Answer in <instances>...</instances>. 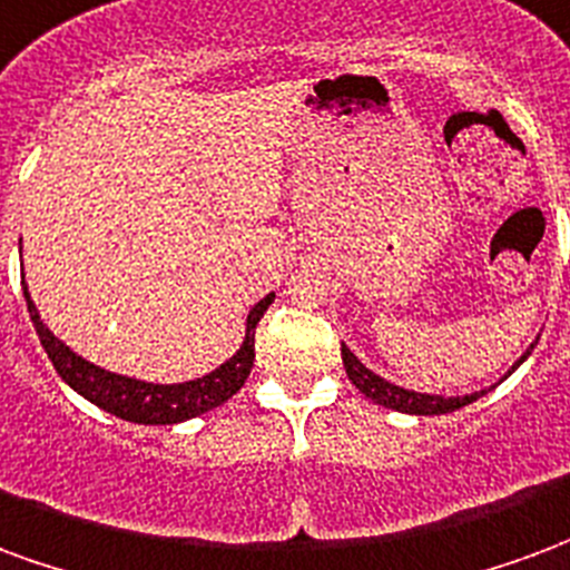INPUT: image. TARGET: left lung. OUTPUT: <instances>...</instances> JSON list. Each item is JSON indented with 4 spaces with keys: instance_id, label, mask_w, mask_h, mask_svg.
Listing matches in <instances>:
<instances>
[{
    "instance_id": "obj_1",
    "label": "left lung",
    "mask_w": 570,
    "mask_h": 570,
    "mask_svg": "<svg viewBox=\"0 0 570 570\" xmlns=\"http://www.w3.org/2000/svg\"><path fill=\"white\" fill-rule=\"evenodd\" d=\"M531 348H534V343H531ZM531 348H525V355L513 364V371H517L522 361L529 358ZM343 367H346V376L352 380V385H355L364 397H371L373 404L389 406V410H397V413H410V416H440V413H452V410H461V406L473 404L476 397H483L485 394L473 392L464 394V397H443V394L410 392V389H401V385H394V382L382 380V376H376L373 371H367V367L355 358V352H348L346 346H343Z\"/></svg>"
}]
</instances>
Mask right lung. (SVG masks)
<instances>
[{
	"label": "right lung",
	"mask_w": 570,
	"mask_h": 570,
	"mask_svg": "<svg viewBox=\"0 0 570 570\" xmlns=\"http://www.w3.org/2000/svg\"><path fill=\"white\" fill-rule=\"evenodd\" d=\"M23 297H27L29 318H32V327L39 334L41 346H45L48 358H51V364L63 376L69 389L87 397L90 404H97L99 410H106V413L118 419H127V422H136V425H176V422H185V419H194L199 413H209L215 406H222L224 401H230L243 389V382L248 380L252 364H255V327L276 294H267L264 301H257L252 306V313L245 318L243 346L236 348L234 358L224 361L222 367H215L199 380L176 382V385L130 380V376L102 371V367L90 364L81 355H75L63 340H57L45 327L36 303L29 301L27 285H23Z\"/></svg>",
	"instance_id": "right-lung-1"
}]
</instances>
